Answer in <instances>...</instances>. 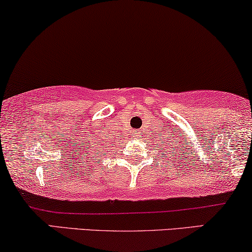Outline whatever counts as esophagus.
I'll list each match as a JSON object with an SVG mask.
<instances>
[{"label": "esophagus", "mask_w": 252, "mask_h": 252, "mask_svg": "<svg viewBox=\"0 0 252 252\" xmlns=\"http://www.w3.org/2000/svg\"><path fill=\"white\" fill-rule=\"evenodd\" d=\"M134 136L136 138V136H139V131H134Z\"/></svg>", "instance_id": "obj_1"}]
</instances>
